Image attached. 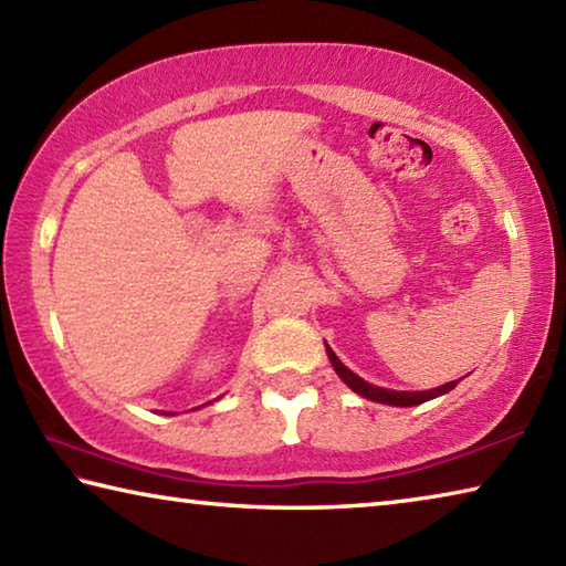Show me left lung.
Segmentation results:
<instances>
[{
    "instance_id": "left-lung-1",
    "label": "left lung",
    "mask_w": 566,
    "mask_h": 566,
    "mask_svg": "<svg viewBox=\"0 0 566 566\" xmlns=\"http://www.w3.org/2000/svg\"><path fill=\"white\" fill-rule=\"evenodd\" d=\"M327 354H329V361H332L334 371H337V375L342 377L344 385L357 391V395H361L364 399L381 401V405H391V407H415V405H421V401L442 397V395H447V391H452L457 387V381H459V379L457 381H447V385L437 387V389H427V391H395V389H385V387L369 385V381H364L361 377L354 375L352 369L344 367L337 354H334L329 347H327Z\"/></svg>"
}]
</instances>
